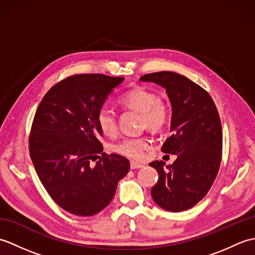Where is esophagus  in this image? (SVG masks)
Masks as SVG:
<instances>
[{
  "label": "esophagus",
  "instance_id": "esophagus-1",
  "mask_svg": "<svg viewBox=\"0 0 255 255\" xmlns=\"http://www.w3.org/2000/svg\"><path fill=\"white\" fill-rule=\"evenodd\" d=\"M144 165L143 164H140V163H137V162H133L131 161L130 162V167L131 170H136V169H140V167H143Z\"/></svg>",
  "mask_w": 255,
  "mask_h": 255
}]
</instances>
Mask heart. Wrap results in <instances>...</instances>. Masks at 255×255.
Masks as SVG:
<instances>
[{
    "mask_svg": "<svg viewBox=\"0 0 255 255\" xmlns=\"http://www.w3.org/2000/svg\"><path fill=\"white\" fill-rule=\"evenodd\" d=\"M119 103L125 107L141 114V124L154 131H161L171 121V111L164 102L159 100L154 92L144 88H134L124 93ZM96 122L101 131L107 137L117 133L116 113L111 107H101L96 115ZM152 140L148 136L127 137L113 145L115 152L132 160L143 158L144 151L150 148Z\"/></svg>",
    "mask_w": 255,
    "mask_h": 255,
    "instance_id": "obj_1",
    "label": "heart"
}]
</instances>
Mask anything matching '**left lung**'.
Returning a JSON list of instances; mask_svg holds the SVG:
<instances>
[{
  "instance_id": "8db88e82",
  "label": "left lung",
  "mask_w": 255,
  "mask_h": 255,
  "mask_svg": "<svg viewBox=\"0 0 255 255\" xmlns=\"http://www.w3.org/2000/svg\"><path fill=\"white\" fill-rule=\"evenodd\" d=\"M140 80L166 91L172 105L171 136L161 150L177 156L170 165L163 161L149 164L159 173L151 196L165 210L189 209L206 196L219 171L223 129L217 107L207 91L178 73L154 72Z\"/></svg>"
}]
</instances>
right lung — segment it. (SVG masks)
Segmentation results:
<instances>
[{"label":"right lung","mask_w":255,"mask_h":255,"mask_svg":"<svg viewBox=\"0 0 255 255\" xmlns=\"http://www.w3.org/2000/svg\"><path fill=\"white\" fill-rule=\"evenodd\" d=\"M123 81L99 73L71 75L53 85L36 111L30 159L50 197L70 214L100 213L130 169L125 156L103 152V132L96 122L107 96Z\"/></svg>","instance_id":"right-lung-1"}]
</instances>
